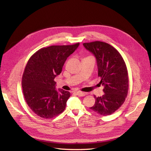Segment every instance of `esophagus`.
<instances>
[{
	"instance_id": "34e87169",
	"label": "esophagus",
	"mask_w": 151,
	"mask_h": 151,
	"mask_svg": "<svg viewBox=\"0 0 151 151\" xmlns=\"http://www.w3.org/2000/svg\"><path fill=\"white\" fill-rule=\"evenodd\" d=\"M76 94L77 96H84L86 94V93L81 92V91H77V92H76Z\"/></svg>"
}]
</instances>
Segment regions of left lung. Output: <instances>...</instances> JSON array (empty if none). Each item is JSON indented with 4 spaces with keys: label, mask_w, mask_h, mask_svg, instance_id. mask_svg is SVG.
<instances>
[{
    "label": "left lung",
    "mask_w": 151,
    "mask_h": 151,
    "mask_svg": "<svg viewBox=\"0 0 151 151\" xmlns=\"http://www.w3.org/2000/svg\"><path fill=\"white\" fill-rule=\"evenodd\" d=\"M84 47L96 57L98 76L101 77L104 94L96 97L90 109L99 115H111L124 103L129 90V76L125 63L117 50L108 43L93 42Z\"/></svg>",
    "instance_id": "left-lung-1"
}]
</instances>
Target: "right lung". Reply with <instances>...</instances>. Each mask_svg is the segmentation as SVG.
<instances>
[{
  "mask_svg": "<svg viewBox=\"0 0 151 151\" xmlns=\"http://www.w3.org/2000/svg\"><path fill=\"white\" fill-rule=\"evenodd\" d=\"M79 43L72 45H53L38 50L27 63L22 77L25 101L38 116L49 119L62 113L70 93L56 90L54 79L62 72L68 57Z\"/></svg>",
  "mask_w": 151,
  "mask_h": 151,
  "instance_id": "right-lung-1",
  "label": "right lung"
}]
</instances>
